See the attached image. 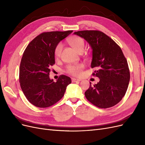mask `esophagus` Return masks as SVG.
Here are the masks:
<instances>
[{"mask_svg":"<svg viewBox=\"0 0 145 145\" xmlns=\"http://www.w3.org/2000/svg\"><path fill=\"white\" fill-rule=\"evenodd\" d=\"M71 80L72 82H80V79H78V78H72Z\"/></svg>","mask_w":145,"mask_h":145,"instance_id":"34e87169","label":"esophagus"}]
</instances>
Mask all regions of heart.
<instances>
[{"instance_id":"b5f03b06","label":"heart","mask_w":145,"mask_h":145,"mask_svg":"<svg viewBox=\"0 0 145 145\" xmlns=\"http://www.w3.org/2000/svg\"><path fill=\"white\" fill-rule=\"evenodd\" d=\"M69 44L77 52H80V51L84 50L85 43L83 39L78 37H73L69 39ZM63 48V44L62 43H59L56 45L54 50V54L56 57H59L62 52ZM83 68L82 64H76V65H68L66 68V71L69 74H71L74 76H78L81 73L82 69Z\"/></svg>"}]
</instances>
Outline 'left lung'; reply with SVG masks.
Wrapping results in <instances>:
<instances>
[{"label":"left lung","mask_w":145,"mask_h":145,"mask_svg":"<svg viewBox=\"0 0 145 145\" xmlns=\"http://www.w3.org/2000/svg\"><path fill=\"white\" fill-rule=\"evenodd\" d=\"M89 43L92 49L91 67L100 80L85 93L87 100L100 108H108L120 102L128 89L130 72L128 62L120 46L107 35L95 30L74 33Z\"/></svg>","instance_id":"8db88e82"}]
</instances>
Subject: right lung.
Segmentation results:
<instances>
[{"label":"right lung","mask_w":145,"mask_h":145,"mask_svg":"<svg viewBox=\"0 0 145 145\" xmlns=\"http://www.w3.org/2000/svg\"><path fill=\"white\" fill-rule=\"evenodd\" d=\"M72 31H51L39 34L24 52L19 69L21 89L29 102L39 108L52 106L63 97L71 78L60 76L56 82L50 78L55 63L56 45Z\"/></svg>","instance_id":"1"}]
</instances>
